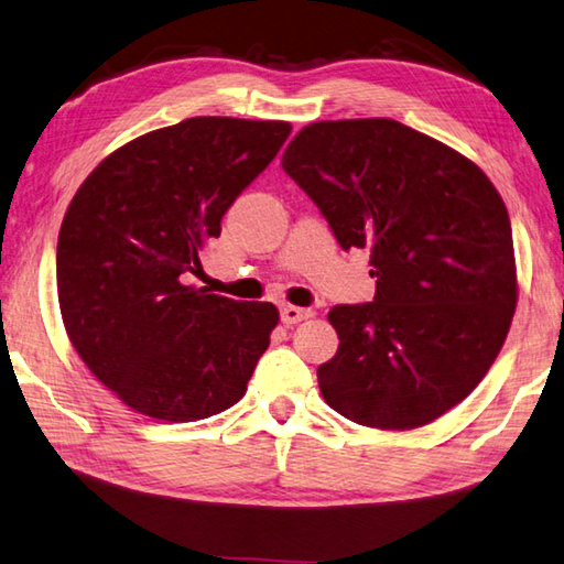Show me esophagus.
Segmentation results:
<instances>
[{
  "label": "esophagus",
  "mask_w": 564,
  "mask_h": 564,
  "mask_svg": "<svg viewBox=\"0 0 564 564\" xmlns=\"http://www.w3.org/2000/svg\"><path fill=\"white\" fill-rule=\"evenodd\" d=\"M307 317H313L311 307H297V305H283L281 307V319H283V325H289V327L303 323V319H307Z\"/></svg>",
  "instance_id": "1"
}]
</instances>
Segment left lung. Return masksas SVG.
<instances>
[{
    "instance_id": "left-lung-1",
    "label": "left lung",
    "mask_w": 564,
    "mask_h": 564,
    "mask_svg": "<svg viewBox=\"0 0 564 564\" xmlns=\"http://www.w3.org/2000/svg\"><path fill=\"white\" fill-rule=\"evenodd\" d=\"M283 171L341 249H369L373 303L337 305V355L317 367L351 423L413 430L477 389L509 335L518 279L509 209L477 163L395 119L303 127Z\"/></svg>"
}]
</instances>
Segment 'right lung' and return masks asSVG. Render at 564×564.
Listing matches in <instances>:
<instances>
[{"mask_svg": "<svg viewBox=\"0 0 564 564\" xmlns=\"http://www.w3.org/2000/svg\"><path fill=\"white\" fill-rule=\"evenodd\" d=\"M289 134V121L191 117L119 147L77 187L55 257L63 325L131 411L193 423L247 393L279 307L187 275Z\"/></svg>", "mask_w": 564, "mask_h": 564, "instance_id": "1", "label": "right lung"}]
</instances>
